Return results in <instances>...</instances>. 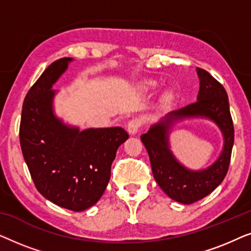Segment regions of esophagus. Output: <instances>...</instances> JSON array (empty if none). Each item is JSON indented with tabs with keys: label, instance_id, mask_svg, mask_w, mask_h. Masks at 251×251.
I'll return each instance as SVG.
<instances>
[{
	"label": "esophagus",
	"instance_id": "esophagus-1",
	"mask_svg": "<svg viewBox=\"0 0 251 251\" xmlns=\"http://www.w3.org/2000/svg\"><path fill=\"white\" fill-rule=\"evenodd\" d=\"M142 125H143L142 119L135 118L130 120L128 122V125H126V130H128L130 135H136V133L138 132V130L140 129V126H142Z\"/></svg>",
	"mask_w": 251,
	"mask_h": 251
}]
</instances>
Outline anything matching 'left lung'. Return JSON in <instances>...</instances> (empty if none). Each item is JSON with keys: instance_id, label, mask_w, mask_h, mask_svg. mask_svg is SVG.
<instances>
[{"instance_id": "8db88e82", "label": "left lung", "mask_w": 251, "mask_h": 251, "mask_svg": "<svg viewBox=\"0 0 251 251\" xmlns=\"http://www.w3.org/2000/svg\"><path fill=\"white\" fill-rule=\"evenodd\" d=\"M200 78L198 100L173 111L151 126L140 137L151 160L153 176L162 191L173 200L194 203L210 194L227 174L234 143V128L225 89L207 71L197 68ZM188 117H207L214 121L225 137L219 159L203 171H190L177 162L169 146L170 129L175 123Z\"/></svg>"}]
</instances>
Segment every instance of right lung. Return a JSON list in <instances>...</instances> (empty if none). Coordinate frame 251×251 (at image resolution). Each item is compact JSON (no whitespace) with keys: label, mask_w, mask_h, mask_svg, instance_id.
I'll use <instances>...</instances> for the list:
<instances>
[{"label":"right lung","mask_w":251,"mask_h":251,"mask_svg":"<svg viewBox=\"0 0 251 251\" xmlns=\"http://www.w3.org/2000/svg\"><path fill=\"white\" fill-rule=\"evenodd\" d=\"M72 60L53 61L27 92L19 138L37 191L61 208L83 211L101 198L116 151L129 135L120 126L80 131L53 114L51 88Z\"/></svg>","instance_id":"add662e5"}]
</instances>
